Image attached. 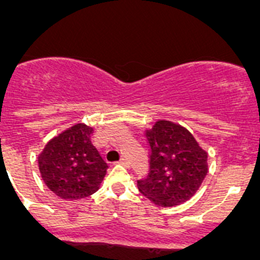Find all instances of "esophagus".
Listing matches in <instances>:
<instances>
[{
	"label": "esophagus",
	"instance_id": "obj_1",
	"mask_svg": "<svg viewBox=\"0 0 260 260\" xmlns=\"http://www.w3.org/2000/svg\"><path fill=\"white\" fill-rule=\"evenodd\" d=\"M119 163L121 164V166L126 167V168H129V167H130V160H129V159H126V158H122L121 160L119 161Z\"/></svg>",
	"mask_w": 260,
	"mask_h": 260
}]
</instances>
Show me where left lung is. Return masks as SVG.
<instances>
[{
	"mask_svg": "<svg viewBox=\"0 0 260 260\" xmlns=\"http://www.w3.org/2000/svg\"><path fill=\"white\" fill-rule=\"evenodd\" d=\"M145 135L150 160L148 177L138 181L139 191L161 207L183 204L209 172L207 153L186 127L167 120H158Z\"/></svg>",
	"mask_w": 260,
	"mask_h": 260,
	"instance_id": "obj_1",
	"label": "left lung"
}]
</instances>
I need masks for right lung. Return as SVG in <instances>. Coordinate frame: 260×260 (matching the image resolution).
I'll return each mask as SVG.
<instances>
[{"label": "right lung", "mask_w": 260, "mask_h": 260, "mask_svg": "<svg viewBox=\"0 0 260 260\" xmlns=\"http://www.w3.org/2000/svg\"><path fill=\"white\" fill-rule=\"evenodd\" d=\"M91 126L76 124L48 141L39 154L43 181L56 196L78 200L94 193L109 168L91 140Z\"/></svg>", "instance_id": "1"}]
</instances>
